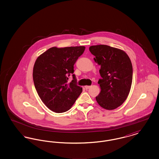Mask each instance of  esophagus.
Instances as JSON below:
<instances>
[{
    "instance_id": "1",
    "label": "esophagus",
    "mask_w": 159,
    "mask_h": 159,
    "mask_svg": "<svg viewBox=\"0 0 159 159\" xmlns=\"http://www.w3.org/2000/svg\"><path fill=\"white\" fill-rule=\"evenodd\" d=\"M91 87V86H84V88H86V89H89Z\"/></svg>"
}]
</instances>
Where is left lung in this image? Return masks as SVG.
<instances>
[{"instance_id": "left-lung-1", "label": "left lung", "mask_w": 159, "mask_h": 159, "mask_svg": "<svg viewBox=\"0 0 159 159\" xmlns=\"http://www.w3.org/2000/svg\"><path fill=\"white\" fill-rule=\"evenodd\" d=\"M89 51L101 66L102 78L98 83L101 90L96 100L106 110L116 109L125 102L130 90L133 75L130 60L126 52L110 46H91Z\"/></svg>"}]
</instances>
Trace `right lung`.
Listing matches in <instances>:
<instances>
[{
	"mask_svg": "<svg viewBox=\"0 0 159 159\" xmlns=\"http://www.w3.org/2000/svg\"><path fill=\"white\" fill-rule=\"evenodd\" d=\"M84 49L82 46L53 47L40 55L35 62L33 72L34 86L43 102L55 113L68 111L82 92L73 73L74 65ZM70 75L73 80L68 84Z\"/></svg>",
	"mask_w": 159,
	"mask_h": 159,
	"instance_id": "add662e5",
	"label": "right lung"
}]
</instances>
